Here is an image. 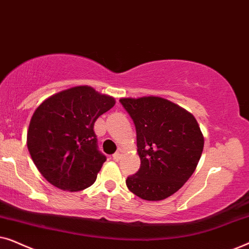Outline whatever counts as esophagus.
Instances as JSON below:
<instances>
[{"label":"esophagus","mask_w":249,"mask_h":249,"mask_svg":"<svg viewBox=\"0 0 249 249\" xmlns=\"http://www.w3.org/2000/svg\"><path fill=\"white\" fill-rule=\"evenodd\" d=\"M122 155H124V152H122L121 149H119L118 152H115L113 154V160L114 161H119V160L122 158Z\"/></svg>","instance_id":"obj_1"}]
</instances>
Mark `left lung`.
<instances>
[{
	"label": "left lung",
	"instance_id": "obj_1",
	"mask_svg": "<svg viewBox=\"0 0 249 249\" xmlns=\"http://www.w3.org/2000/svg\"><path fill=\"white\" fill-rule=\"evenodd\" d=\"M134 121L141 168L125 180L145 200H162L178 192L195 171L204 136L195 117L158 96L120 98Z\"/></svg>",
	"mask_w": 249,
	"mask_h": 249
}]
</instances>
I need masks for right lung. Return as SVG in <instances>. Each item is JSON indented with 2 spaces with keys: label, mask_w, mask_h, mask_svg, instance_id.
Returning <instances> with one entry per match:
<instances>
[{
  "label": "right lung",
  "mask_w": 249,
  "mask_h": 249,
  "mask_svg": "<svg viewBox=\"0 0 249 249\" xmlns=\"http://www.w3.org/2000/svg\"><path fill=\"white\" fill-rule=\"evenodd\" d=\"M115 100L90 86H76L47 97L34 112L27 146L50 183L68 192L93 185L107 161L98 151L94 124Z\"/></svg>",
  "instance_id": "obj_1"
}]
</instances>
